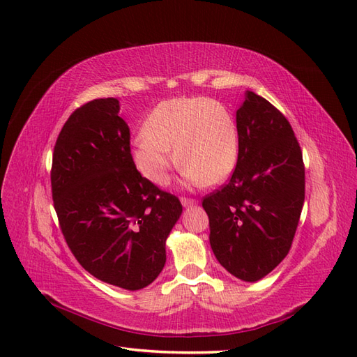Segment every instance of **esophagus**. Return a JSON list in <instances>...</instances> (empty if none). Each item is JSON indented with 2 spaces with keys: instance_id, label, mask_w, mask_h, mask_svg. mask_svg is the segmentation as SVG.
<instances>
[{
  "instance_id": "1",
  "label": "esophagus",
  "mask_w": 357,
  "mask_h": 357,
  "mask_svg": "<svg viewBox=\"0 0 357 357\" xmlns=\"http://www.w3.org/2000/svg\"><path fill=\"white\" fill-rule=\"evenodd\" d=\"M181 204H183V207H192V206H196L198 201L192 198H181Z\"/></svg>"
}]
</instances>
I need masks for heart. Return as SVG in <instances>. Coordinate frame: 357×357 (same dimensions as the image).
<instances>
[{"mask_svg": "<svg viewBox=\"0 0 357 357\" xmlns=\"http://www.w3.org/2000/svg\"><path fill=\"white\" fill-rule=\"evenodd\" d=\"M135 136L132 158L144 178L165 184L172 167L184 165L188 183L215 185L233 173L239 156L234 118L219 101L206 96L159 102ZM173 146L177 147L174 154Z\"/></svg>", "mask_w": 357, "mask_h": 357, "instance_id": "1", "label": "heart"}]
</instances>
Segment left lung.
Instances as JSON below:
<instances>
[{"instance_id": "obj_1", "label": "left lung", "mask_w": 357, "mask_h": 357, "mask_svg": "<svg viewBox=\"0 0 357 357\" xmlns=\"http://www.w3.org/2000/svg\"><path fill=\"white\" fill-rule=\"evenodd\" d=\"M236 127V169L202 207L218 262L234 278L256 282L291 247L305 198V169L290 123L265 98L247 90Z\"/></svg>"}]
</instances>
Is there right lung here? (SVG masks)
I'll return each mask as SVG.
<instances>
[{
	"mask_svg": "<svg viewBox=\"0 0 357 357\" xmlns=\"http://www.w3.org/2000/svg\"><path fill=\"white\" fill-rule=\"evenodd\" d=\"M119 109L116 98L93 100L66 121L53 150L52 196L82 267L135 291L162 271L165 242L183 206L136 170Z\"/></svg>",
	"mask_w": 357,
	"mask_h": 357,
	"instance_id": "obj_1",
	"label": "right lung"
}]
</instances>
